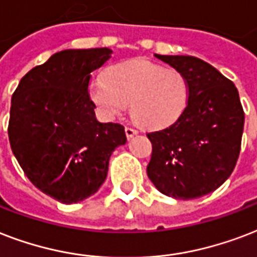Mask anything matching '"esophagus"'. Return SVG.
I'll return each mask as SVG.
<instances>
[{
  "label": "esophagus",
  "mask_w": 257,
  "mask_h": 257,
  "mask_svg": "<svg viewBox=\"0 0 257 257\" xmlns=\"http://www.w3.org/2000/svg\"><path fill=\"white\" fill-rule=\"evenodd\" d=\"M124 131H126L127 138H131V137H134V135L138 134V130H135L134 127H131V126L124 127Z\"/></svg>",
  "instance_id": "34e87169"
}]
</instances>
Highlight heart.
Here are the masks:
<instances>
[{
	"mask_svg": "<svg viewBox=\"0 0 257 257\" xmlns=\"http://www.w3.org/2000/svg\"><path fill=\"white\" fill-rule=\"evenodd\" d=\"M189 93L184 73L143 59L111 65L106 77L89 85V96L104 114H122L130 103L131 116L149 128L176 122L188 106Z\"/></svg>",
	"mask_w": 257,
	"mask_h": 257,
	"instance_id": "heart-1",
	"label": "heart"
}]
</instances>
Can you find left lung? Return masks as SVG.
<instances>
[{
  "mask_svg": "<svg viewBox=\"0 0 257 257\" xmlns=\"http://www.w3.org/2000/svg\"><path fill=\"white\" fill-rule=\"evenodd\" d=\"M156 57L184 73L190 93L176 122L146 134L153 146L147 176L165 196L198 198L221 186L237 162L244 128L237 88L194 56Z\"/></svg>",
  "mask_w": 257,
  "mask_h": 257,
  "instance_id": "obj_1",
  "label": "left lung"
}]
</instances>
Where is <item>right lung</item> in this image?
Returning a JSON list of instances; mask_svg holds the SVG:
<instances>
[{
  "label": "right lung",
  "mask_w": 257,
  "mask_h": 257,
  "mask_svg": "<svg viewBox=\"0 0 257 257\" xmlns=\"http://www.w3.org/2000/svg\"><path fill=\"white\" fill-rule=\"evenodd\" d=\"M108 48L67 49L32 68L12 96L8 126L16 160L32 184L63 204L97 192L112 151L127 141L119 123H100L88 93Z\"/></svg>",
  "instance_id": "right-lung-1"
}]
</instances>
